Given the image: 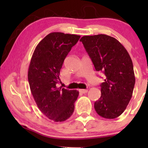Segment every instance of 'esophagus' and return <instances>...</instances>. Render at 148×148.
I'll use <instances>...</instances> for the list:
<instances>
[{
	"label": "esophagus",
	"instance_id": "34e87169",
	"mask_svg": "<svg viewBox=\"0 0 148 148\" xmlns=\"http://www.w3.org/2000/svg\"><path fill=\"white\" fill-rule=\"evenodd\" d=\"M79 91L81 93H86L88 92V90H84V89H80Z\"/></svg>",
	"mask_w": 148,
	"mask_h": 148
}]
</instances>
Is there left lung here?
<instances>
[{"label": "left lung", "instance_id": "8db88e82", "mask_svg": "<svg viewBox=\"0 0 148 148\" xmlns=\"http://www.w3.org/2000/svg\"><path fill=\"white\" fill-rule=\"evenodd\" d=\"M80 41L95 70L106 76L101 97L94 103L95 111L106 119L117 118L127 108L136 82L130 56L117 39L105 34L83 36Z\"/></svg>", "mask_w": 148, "mask_h": 148}]
</instances>
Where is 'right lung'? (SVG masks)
Returning <instances> with one entry per match:
<instances>
[{
	"label": "right lung",
	"instance_id": "right-lung-1",
	"mask_svg": "<svg viewBox=\"0 0 148 148\" xmlns=\"http://www.w3.org/2000/svg\"><path fill=\"white\" fill-rule=\"evenodd\" d=\"M80 36L52 32L34 50L28 70L31 92L39 110L55 122L64 121L74 111L79 95L77 90L57 87L63 63Z\"/></svg>",
	"mask_w": 148,
	"mask_h": 148
}]
</instances>
